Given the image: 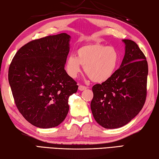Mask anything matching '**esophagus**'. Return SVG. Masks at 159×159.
Instances as JSON below:
<instances>
[{
    "instance_id": "obj_1",
    "label": "esophagus",
    "mask_w": 159,
    "mask_h": 159,
    "mask_svg": "<svg viewBox=\"0 0 159 159\" xmlns=\"http://www.w3.org/2000/svg\"><path fill=\"white\" fill-rule=\"evenodd\" d=\"M85 89H87V87H86V86H85V85H79V90H85Z\"/></svg>"
}]
</instances>
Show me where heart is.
Listing matches in <instances>:
<instances>
[{"label": "heart", "mask_w": 159, "mask_h": 159, "mask_svg": "<svg viewBox=\"0 0 159 159\" xmlns=\"http://www.w3.org/2000/svg\"><path fill=\"white\" fill-rule=\"evenodd\" d=\"M119 55L111 46L95 43L83 45L77 50V57L69 55L66 59V70L72 78L81 71L85 72L94 82L102 83L109 79L117 69Z\"/></svg>", "instance_id": "heart-1"}]
</instances>
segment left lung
Segmentation results:
<instances>
[{
    "label": "left lung",
    "instance_id": "obj_1",
    "mask_svg": "<svg viewBox=\"0 0 159 159\" xmlns=\"http://www.w3.org/2000/svg\"><path fill=\"white\" fill-rule=\"evenodd\" d=\"M125 52L120 68L102 84L93 86L90 107L94 118L104 128H118L128 123L146 101L148 64L133 41L124 39Z\"/></svg>",
    "mask_w": 159,
    "mask_h": 159
}]
</instances>
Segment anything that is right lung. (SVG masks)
<instances>
[{"label":"right lung","instance_id":"right-lung-1","mask_svg":"<svg viewBox=\"0 0 159 159\" xmlns=\"http://www.w3.org/2000/svg\"><path fill=\"white\" fill-rule=\"evenodd\" d=\"M70 36L65 33L35 39L13 57L8 80L17 108L23 117L41 128L56 127L65 119L70 95L77 83L64 66Z\"/></svg>","mask_w":159,"mask_h":159}]
</instances>
